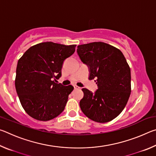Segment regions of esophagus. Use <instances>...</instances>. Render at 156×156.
<instances>
[{
    "label": "esophagus",
    "instance_id": "1",
    "mask_svg": "<svg viewBox=\"0 0 156 156\" xmlns=\"http://www.w3.org/2000/svg\"><path fill=\"white\" fill-rule=\"evenodd\" d=\"M73 87H74V89H80V87H78L77 85H74V86H73Z\"/></svg>",
    "mask_w": 156,
    "mask_h": 156
}]
</instances>
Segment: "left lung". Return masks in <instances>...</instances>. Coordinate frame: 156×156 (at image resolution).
<instances>
[{"label":"left lung","instance_id":"obj_1","mask_svg":"<svg viewBox=\"0 0 156 156\" xmlns=\"http://www.w3.org/2000/svg\"><path fill=\"white\" fill-rule=\"evenodd\" d=\"M77 52L89 67V80L95 79L98 87L94 94L82 89V112L95 122L112 121L125 109L130 96V67L120 49L102 42L80 44Z\"/></svg>","mask_w":156,"mask_h":156}]
</instances>
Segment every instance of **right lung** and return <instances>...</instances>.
Returning <instances> with one entry per match:
<instances>
[{
  "label": "right lung",
  "instance_id": "1",
  "mask_svg": "<svg viewBox=\"0 0 156 156\" xmlns=\"http://www.w3.org/2000/svg\"><path fill=\"white\" fill-rule=\"evenodd\" d=\"M76 47L52 42L38 43L18 60L16 89L23 108L34 119L52 120L65 109L73 87L56 83L53 79L61 76L63 62L74 53Z\"/></svg>",
  "mask_w": 156,
  "mask_h": 156
}]
</instances>
